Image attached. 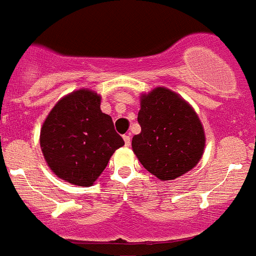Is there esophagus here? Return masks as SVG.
<instances>
[{
	"label": "esophagus",
	"mask_w": 256,
	"mask_h": 256,
	"mask_svg": "<svg viewBox=\"0 0 256 256\" xmlns=\"http://www.w3.org/2000/svg\"><path fill=\"white\" fill-rule=\"evenodd\" d=\"M124 142H125V145L126 146H130V144H131V136L130 135H124Z\"/></svg>",
	"instance_id": "obj_1"
}]
</instances>
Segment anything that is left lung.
Returning <instances> with one entry per match:
<instances>
[{
    "label": "left lung",
    "mask_w": 256,
    "mask_h": 256,
    "mask_svg": "<svg viewBox=\"0 0 256 256\" xmlns=\"http://www.w3.org/2000/svg\"><path fill=\"white\" fill-rule=\"evenodd\" d=\"M132 150L146 171L162 181L182 176L200 160L206 146L204 128L194 108L163 86L142 94Z\"/></svg>",
    "instance_id": "1"
}]
</instances>
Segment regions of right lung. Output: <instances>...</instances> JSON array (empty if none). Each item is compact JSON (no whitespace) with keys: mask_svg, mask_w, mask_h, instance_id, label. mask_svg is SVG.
<instances>
[{"mask_svg":"<svg viewBox=\"0 0 256 256\" xmlns=\"http://www.w3.org/2000/svg\"><path fill=\"white\" fill-rule=\"evenodd\" d=\"M39 142L52 172L78 186L93 185L114 150L125 144L111 116L100 111V96L89 89L72 92L56 103Z\"/></svg>","mask_w":256,"mask_h":256,"instance_id":"obj_1","label":"right lung"}]
</instances>
